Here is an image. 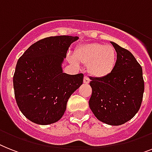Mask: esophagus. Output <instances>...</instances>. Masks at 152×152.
Wrapping results in <instances>:
<instances>
[{"mask_svg":"<svg viewBox=\"0 0 152 152\" xmlns=\"http://www.w3.org/2000/svg\"><path fill=\"white\" fill-rule=\"evenodd\" d=\"M83 81H84V83H85V84H88V83H89L90 80H89V78H88V77H87V76H85V77H84V80H83Z\"/></svg>","mask_w":152,"mask_h":152,"instance_id":"34e87169","label":"esophagus"}]
</instances>
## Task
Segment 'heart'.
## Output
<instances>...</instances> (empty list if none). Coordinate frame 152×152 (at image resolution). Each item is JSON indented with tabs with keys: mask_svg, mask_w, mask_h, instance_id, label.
<instances>
[{
	"mask_svg": "<svg viewBox=\"0 0 152 152\" xmlns=\"http://www.w3.org/2000/svg\"><path fill=\"white\" fill-rule=\"evenodd\" d=\"M69 61L74 65H77V62L88 65L91 76L103 77L110 75L116 66V51L110 45L86 43L77 46Z\"/></svg>",
	"mask_w": 152,
	"mask_h": 152,
	"instance_id": "obj_1",
	"label": "heart"
}]
</instances>
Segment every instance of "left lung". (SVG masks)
Returning <instances> with one entry per match:
<instances>
[{"label":"left lung","instance_id":"8db88e82","mask_svg":"<svg viewBox=\"0 0 152 152\" xmlns=\"http://www.w3.org/2000/svg\"><path fill=\"white\" fill-rule=\"evenodd\" d=\"M116 51L113 71L103 77H90L89 107L99 120L112 126L125 124L141 107L145 82L142 67L129 50L111 42Z\"/></svg>","mask_w":152,"mask_h":152}]
</instances>
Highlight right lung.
Instances as JSON below:
<instances>
[{
  "label": "right lung",
  "mask_w": 152,
  "mask_h": 152,
  "mask_svg": "<svg viewBox=\"0 0 152 152\" xmlns=\"http://www.w3.org/2000/svg\"><path fill=\"white\" fill-rule=\"evenodd\" d=\"M77 36H50L29 46L18 59L13 77L16 102L30 121L47 125L58 121L67 102L83 83V74L63 73L62 63Z\"/></svg>",
  "instance_id": "1"
}]
</instances>
